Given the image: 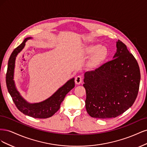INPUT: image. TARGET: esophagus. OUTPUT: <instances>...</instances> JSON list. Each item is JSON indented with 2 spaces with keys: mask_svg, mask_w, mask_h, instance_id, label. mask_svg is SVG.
Instances as JSON below:
<instances>
[{
  "mask_svg": "<svg viewBox=\"0 0 147 147\" xmlns=\"http://www.w3.org/2000/svg\"><path fill=\"white\" fill-rule=\"evenodd\" d=\"M82 80H83V79H82V77L78 75V76H77L76 78H75V82L77 84H80L82 82Z\"/></svg>",
  "mask_w": 147,
  "mask_h": 147,
  "instance_id": "1",
  "label": "esophagus"
}]
</instances>
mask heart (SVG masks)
Returning a JSON list of instances; mask_svg holds the SVG:
<instances>
[{
    "label": "heart",
    "mask_w": 147,
    "mask_h": 147,
    "mask_svg": "<svg viewBox=\"0 0 147 147\" xmlns=\"http://www.w3.org/2000/svg\"><path fill=\"white\" fill-rule=\"evenodd\" d=\"M99 47H100L99 45L92 47L88 49V52L89 53H92L95 52ZM107 56V49L104 47L100 48L97 51L94 56H93L91 61V65L92 66H96L98 64H99Z\"/></svg>",
    "instance_id": "1"
}]
</instances>
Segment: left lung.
Wrapping results in <instances>:
<instances>
[{
	"label": "left lung",
	"mask_w": 147,
	"mask_h": 147,
	"mask_svg": "<svg viewBox=\"0 0 147 147\" xmlns=\"http://www.w3.org/2000/svg\"><path fill=\"white\" fill-rule=\"evenodd\" d=\"M117 48L113 60L84 74L86 109L92 118L117 117L137 98L140 82L139 64L119 40Z\"/></svg>",
	"instance_id": "8db88e82"
}]
</instances>
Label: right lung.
I'll use <instances>...</instances> for the list:
<instances>
[{
    "label": "right lung",
    "mask_w": 147,
    "mask_h": 147,
    "mask_svg": "<svg viewBox=\"0 0 147 147\" xmlns=\"http://www.w3.org/2000/svg\"><path fill=\"white\" fill-rule=\"evenodd\" d=\"M30 38H25L23 43L13 50L10 56L6 74L7 87L13 102L21 112L35 118H47L53 116L59 110L61 102L64 100L66 94L75 87L74 78L70 80L55 94L42 102L29 104L25 100L16 90L13 80V75L16 57L24 47L26 41Z\"/></svg>",
    "instance_id": "obj_1"
}]
</instances>
